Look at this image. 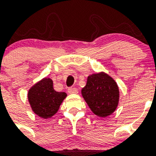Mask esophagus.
Wrapping results in <instances>:
<instances>
[{"instance_id":"esophagus-1","label":"esophagus","mask_w":156,"mask_h":156,"mask_svg":"<svg viewBox=\"0 0 156 156\" xmlns=\"http://www.w3.org/2000/svg\"><path fill=\"white\" fill-rule=\"evenodd\" d=\"M68 92L69 94H77L78 92V90L77 88L75 87H69L68 89Z\"/></svg>"}]
</instances>
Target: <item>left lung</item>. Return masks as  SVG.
<instances>
[{
	"mask_svg": "<svg viewBox=\"0 0 156 156\" xmlns=\"http://www.w3.org/2000/svg\"><path fill=\"white\" fill-rule=\"evenodd\" d=\"M119 88L113 78L104 72L88 76L82 95L94 114L100 117L113 113L119 103Z\"/></svg>",
	"mask_w": 156,
	"mask_h": 156,
	"instance_id": "obj_1",
	"label": "left lung"
}]
</instances>
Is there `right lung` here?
Returning a JSON list of instances; mask_svg holds the SVG:
<instances>
[{
    "mask_svg": "<svg viewBox=\"0 0 156 156\" xmlns=\"http://www.w3.org/2000/svg\"><path fill=\"white\" fill-rule=\"evenodd\" d=\"M67 96L66 93L53 89L51 78H44L28 90V101L32 111L44 119L52 117L57 112L60 105Z\"/></svg>",
    "mask_w": 156,
    "mask_h": 156,
    "instance_id": "1",
    "label": "right lung"
}]
</instances>
